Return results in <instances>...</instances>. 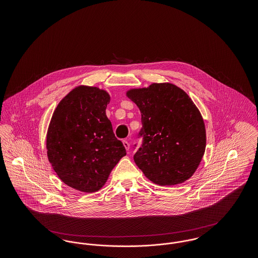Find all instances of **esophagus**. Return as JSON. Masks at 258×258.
<instances>
[{"instance_id":"obj_1","label":"esophagus","mask_w":258,"mask_h":258,"mask_svg":"<svg viewBox=\"0 0 258 258\" xmlns=\"http://www.w3.org/2000/svg\"><path fill=\"white\" fill-rule=\"evenodd\" d=\"M123 147L125 148V150L126 151H128L130 150V143H128V141L125 139V140H123Z\"/></svg>"}]
</instances>
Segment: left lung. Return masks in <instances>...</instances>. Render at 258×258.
I'll return each instance as SVG.
<instances>
[{
    "label": "left lung",
    "instance_id": "1",
    "mask_svg": "<svg viewBox=\"0 0 258 258\" xmlns=\"http://www.w3.org/2000/svg\"><path fill=\"white\" fill-rule=\"evenodd\" d=\"M141 112L142 145L136 165L150 181L174 185L188 180L203 158L206 130L191 98L171 83H153L126 92ZM136 146V145H135Z\"/></svg>",
    "mask_w": 258,
    "mask_h": 258
}]
</instances>
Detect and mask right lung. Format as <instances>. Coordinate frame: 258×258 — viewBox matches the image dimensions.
Here are the masks:
<instances>
[{
  "instance_id": "add662e5",
  "label": "right lung",
  "mask_w": 258,
  "mask_h": 258,
  "mask_svg": "<svg viewBox=\"0 0 258 258\" xmlns=\"http://www.w3.org/2000/svg\"><path fill=\"white\" fill-rule=\"evenodd\" d=\"M108 93L97 87L74 88L54 111L46 137L48 160L69 186L95 192L125 156L106 116Z\"/></svg>"
}]
</instances>
